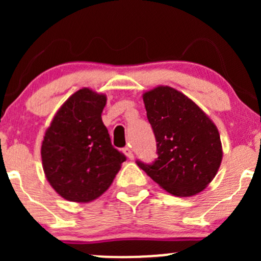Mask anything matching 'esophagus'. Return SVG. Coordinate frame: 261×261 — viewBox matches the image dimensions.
<instances>
[{"label":"esophagus","instance_id":"esophagus-1","mask_svg":"<svg viewBox=\"0 0 261 261\" xmlns=\"http://www.w3.org/2000/svg\"><path fill=\"white\" fill-rule=\"evenodd\" d=\"M122 152H124L125 155H126L127 158H130V160H133L134 158V153H133V151H131L130 147H125L124 149H122Z\"/></svg>","mask_w":261,"mask_h":261}]
</instances>
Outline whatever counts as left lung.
<instances>
[{"instance_id": "1", "label": "left lung", "mask_w": 261, "mask_h": 261, "mask_svg": "<svg viewBox=\"0 0 261 261\" xmlns=\"http://www.w3.org/2000/svg\"><path fill=\"white\" fill-rule=\"evenodd\" d=\"M147 119L157 141L152 164L137 161L162 189L180 197L201 193L222 162V143L214 121L190 98L168 86L143 93Z\"/></svg>"}]
</instances>
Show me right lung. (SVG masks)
Listing matches in <instances>:
<instances>
[{
  "mask_svg": "<svg viewBox=\"0 0 261 261\" xmlns=\"http://www.w3.org/2000/svg\"><path fill=\"white\" fill-rule=\"evenodd\" d=\"M107 95L91 88L73 93L60 107L41 143L47 181L60 196L91 202L109 189L126 158L114 148L101 113Z\"/></svg>",
  "mask_w": 261,
  "mask_h": 261,
  "instance_id": "right-lung-1",
  "label": "right lung"
}]
</instances>
